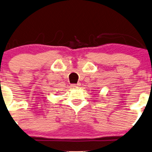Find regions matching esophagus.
Masks as SVG:
<instances>
[{"mask_svg": "<svg viewBox=\"0 0 152 152\" xmlns=\"http://www.w3.org/2000/svg\"><path fill=\"white\" fill-rule=\"evenodd\" d=\"M79 86H80L79 84H72V85H71V87L73 89L77 88V87H78Z\"/></svg>", "mask_w": 152, "mask_h": 152, "instance_id": "obj_1", "label": "esophagus"}]
</instances>
